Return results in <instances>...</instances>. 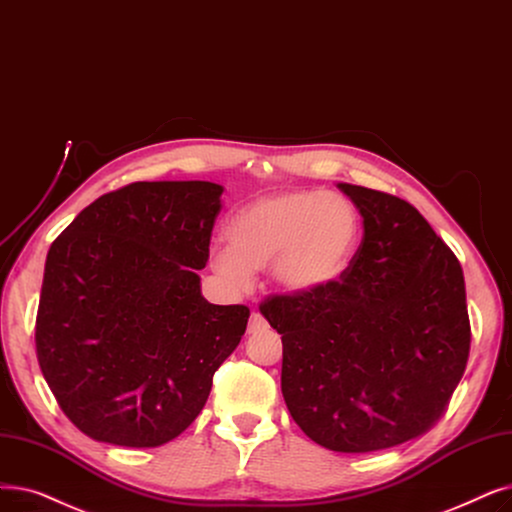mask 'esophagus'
Wrapping results in <instances>:
<instances>
[{"label":"esophagus","mask_w":512,"mask_h":512,"mask_svg":"<svg viewBox=\"0 0 512 512\" xmlns=\"http://www.w3.org/2000/svg\"><path fill=\"white\" fill-rule=\"evenodd\" d=\"M263 326H265L263 316L259 314V311H253V314H251V320H249V332H257V330H261Z\"/></svg>","instance_id":"esophagus-1"}]
</instances>
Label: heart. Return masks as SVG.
I'll list each match as a JSON object with an SVG mask.
<instances>
[{"label": "heart", "mask_w": 512, "mask_h": 512, "mask_svg": "<svg viewBox=\"0 0 512 512\" xmlns=\"http://www.w3.org/2000/svg\"><path fill=\"white\" fill-rule=\"evenodd\" d=\"M224 236L228 249L211 257L221 278L249 286L251 272L272 268L284 291L305 295L347 270L358 247L360 215L339 192L291 190L238 209Z\"/></svg>", "instance_id": "b5f03b06"}]
</instances>
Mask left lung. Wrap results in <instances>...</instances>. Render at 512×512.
I'll list each match as a JSON object with an SVG mask.
<instances>
[{
    "instance_id": "left-lung-1",
    "label": "left lung",
    "mask_w": 512,
    "mask_h": 512,
    "mask_svg": "<svg viewBox=\"0 0 512 512\" xmlns=\"http://www.w3.org/2000/svg\"><path fill=\"white\" fill-rule=\"evenodd\" d=\"M364 238L339 280L270 295L259 311L282 335V395L320 446L364 454L427 433L446 412L471 351L460 261L393 194L339 184Z\"/></svg>"
}]
</instances>
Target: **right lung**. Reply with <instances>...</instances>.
Wrapping results in <instances>:
<instances>
[{
  "label": "right lung",
  "mask_w": 512,
  "mask_h": 512,
  "mask_svg": "<svg viewBox=\"0 0 512 512\" xmlns=\"http://www.w3.org/2000/svg\"><path fill=\"white\" fill-rule=\"evenodd\" d=\"M221 192L211 182H133L102 194L52 242L37 360L87 437L125 448L175 439L240 343L249 307L209 303L196 274Z\"/></svg>",
  "instance_id": "obj_1"
}]
</instances>
